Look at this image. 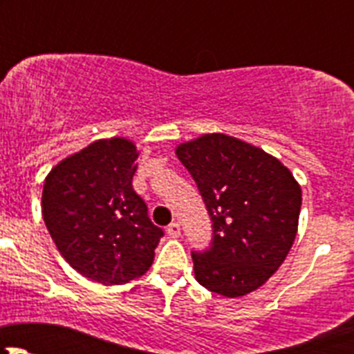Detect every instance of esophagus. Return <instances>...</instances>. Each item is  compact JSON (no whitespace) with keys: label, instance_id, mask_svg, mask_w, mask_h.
I'll list each match as a JSON object with an SVG mask.
<instances>
[{"label":"esophagus","instance_id":"1","mask_svg":"<svg viewBox=\"0 0 354 354\" xmlns=\"http://www.w3.org/2000/svg\"><path fill=\"white\" fill-rule=\"evenodd\" d=\"M167 234H169L171 238H180L181 234V226L178 223H171L169 226H167Z\"/></svg>","mask_w":354,"mask_h":354}]
</instances>
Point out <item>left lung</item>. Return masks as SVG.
<instances>
[{"mask_svg":"<svg viewBox=\"0 0 354 354\" xmlns=\"http://www.w3.org/2000/svg\"><path fill=\"white\" fill-rule=\"evenodd\" d=\"M212 219V246L192 253L195 279L226 298L248 295L286 260L298 233L301 187L262 149L226 133L176 147Z\"/></svg>","mask_w":354,"mask_h":354,"instance_id":"left-lung-1","label":"left lung"}]
</instances>
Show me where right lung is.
I'll return each mask as SVG.
<instances>
[{"mask_svg": "<svg viewBox=\"0 0 354 354\" xmlns=\"http://www.w3.org/2000/svg\"><path fill=\"white\" fill-rule=\"evenodd\" d=\"M137 157L128 138H101L59 160L42 188L56 248L77 272L106 286L144 276L164 234L131 187Z\"/></svg>", "mask_w": 354, "mask_h": 354, "instance_id": "right-lung-1", "label": "right lung"}]
</instances>
